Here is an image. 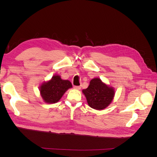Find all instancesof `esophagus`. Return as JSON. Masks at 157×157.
Returning a JSON list of instances; mask_svg holds the SVG:
<instances>
[{"label": "esophagus", "mask_w": 157, "mask_h": 157, "mask_svg": "<svg viewBox=\"0 0 157 157\" xmlns=\"http://www.w3.org/2000/svg\"><path fill=\"white\" fill-rule=\"evenodd\" d=\"M75 89H77V90H80V88H81V87H80V86H75V87H74Z\"/></svg>", "instance_id": "34e87169"}]
</instances>
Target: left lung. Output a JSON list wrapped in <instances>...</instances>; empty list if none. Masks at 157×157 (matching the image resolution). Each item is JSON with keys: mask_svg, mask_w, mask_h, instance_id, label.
Instances as JSON below:
<instances>
[{"mask_svg": "<svg viewBox=\"0 0 157 157\" xmlns=\"http://www.w3.org/2000/svg\"><path fill=\"white\" fill-rule=\"evenodd\" d=\"M88 105L96 110H102L110 105L115 96V90L99 78L90 80L86 89L82 90Z\"/></svg>", "mask_w": 157, "mask_h": 157, "instance_id": "left-lung-1", "label": "left lung"}]
</instances>
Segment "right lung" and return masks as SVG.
<instances>
[{"mask_svg":"<svg viewBox=\"0 0 157 157\" xmlns=\"http://www.w3.org/2000/svg\"><path fill=\"white\" fill-rule=\"evenodd\" d=\"M72 87L69 80L61 79L59 75H56L48 81L42 83L39 87V90L44 101L55 103L59 101L68 89Z\"/></svg>","mask_w":157,"mask_h":157,"instance_id":"add662e5","label":"right lung"}]
</instances>
